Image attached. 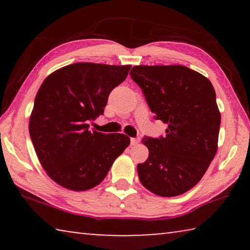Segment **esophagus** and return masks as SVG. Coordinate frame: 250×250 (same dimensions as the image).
Instances as JSON below:
<instances>
[{"mask_svg":"<svg viewBox=\"0 0 250 250\" xmlns=\"http://www.w3.org/2000/svg\"><path fill=\"white\" fill-rule=\"evenodd\" d=\"M140 143V138H132L131 139V145L132 146H137Z\"/></svg>","mask_w":250,"mask_h":250,"instance_id":"esophagus-1","label":"esophagus"}]
</instances>
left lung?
I'll use <instances>...</instances> for the list:
<instances>
[{"label": "left lung", "mask_w": 250, "mask_h": 250, "mask_svg": "<svg viewBox=\"0 0 250 250\" xmlns=\"http://www.w3.org/2000/svg\"><path fill=\"white\" fill-rule=\"evenodd\" d=\"M131 78L166 137L143 138L149 158L138 164L142 185L159 196L181 195L201 181L217 152L221 112L205 76L181 65L134 66Z\"/></svg>", "instance_id": "left-lung-1"}]
</instances>
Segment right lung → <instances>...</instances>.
Segmentation results:
<instances>
[{
  "instance_id": "1",
  "label": "right lung",
  "mask_w": 250,
  "mask_h": 250,
  "mask_svg": "<svg viewBox=\"0 0 250 250\" xmlns=\"http://www.w3.org/2000/svg\"><path fill=\"white\" fill-rule=\"evenodd\" d=\"M130 65L75 62L46 77L29 118L36 155L47 175L71 191L95 188L130 145L124 133L89 130L104 113L108 96L128 76Z\"/></svg>"
}]
</instances>
